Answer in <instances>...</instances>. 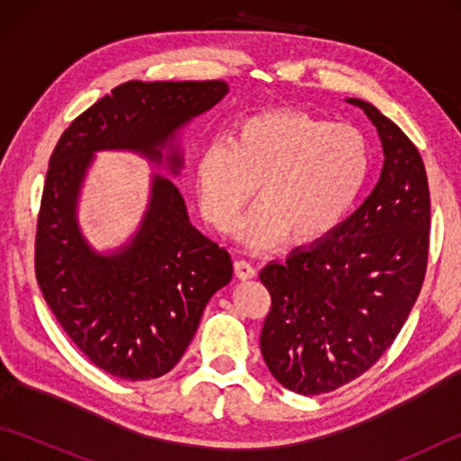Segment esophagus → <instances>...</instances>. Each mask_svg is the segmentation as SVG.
<instances>
[{
	"instance_id": "obj_1",
	"label": "esophagus",
	"mask_w": 461,
	"mask_h": 461,
	"mask_svg": "<svg viewBox=\"0 0 461 461\" xmlns=\"http://www.w3.org/2000/svg\"><path fill=\"white\" fill-rule=\"evenodd\" d=\"M233 267H236V276L240 279L256 277V267H253V263H249L248 259H238L236 263H233Z\"/></svg>"
}]
</instances>
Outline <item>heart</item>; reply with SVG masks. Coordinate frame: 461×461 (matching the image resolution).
Returning a JSON list of instances; mask_svg holds the SVG:
<instances>
[{"mask_svg":"<svg viewBox=\"0 0 461 461\" xmlns=\"http://www.w3.org/2000/svg\"><path fill=\"white\" fill-rule=\"evenodd\" d=\"M370 142L358 126L305 113L249 116L230 140L205 144L195 162L200 212L228 231L258 184L259 202L238 223L251 248L327 236L355 208L368 182Z\"/></svg>","mask_w":461,"mask_h":461,"instance_id":"1","label":"heart"}]
</instances>
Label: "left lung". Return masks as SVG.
Instances as JSON below:
<instances>
[{"instance_id":"left-lung-1","label":"left lung","mask_w":461,"mask_h":461,"mask_svg":"<svg viewBox=\"0 0 461 461\" xmlns=\"http://www.w3.org/2000/svg\"><path fill=\"white\" fill-rule=\"evenodd\" d=\"M376 126L380 182L325 240L269 263L261 355L279 384L303 396L332 393L393 345L422 289L429 248L428 176L414 142L376 106L348 99Z\"/></svg>"}]
</instances>
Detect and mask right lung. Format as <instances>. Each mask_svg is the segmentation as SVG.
Wrapping results in <instances>:
<instances>
[{
    "label": "right lung",
    "instance_id": "add662e5",
    "mask_svg": "<svg viewBox=\"0 0 461 461\" xmlns=\"http://www.w3.org/2000/svg\"><path fill=\"white\" fill-rule=\"evenodd\" d=\"M228 93L225 81H129L67 126L49 158L35 231V277L59 325L95 366L124 380L170 372L203 307L228 285V249L188 220L176 185L154 176L140 231L114 256L86 246L75 203L95 150L124 149L160 162L162 146ZM170 168L182 158L172 154Z\"/></svg>",
    "mask_w": 461,
    "mask_h": 461
}]
</instances>
